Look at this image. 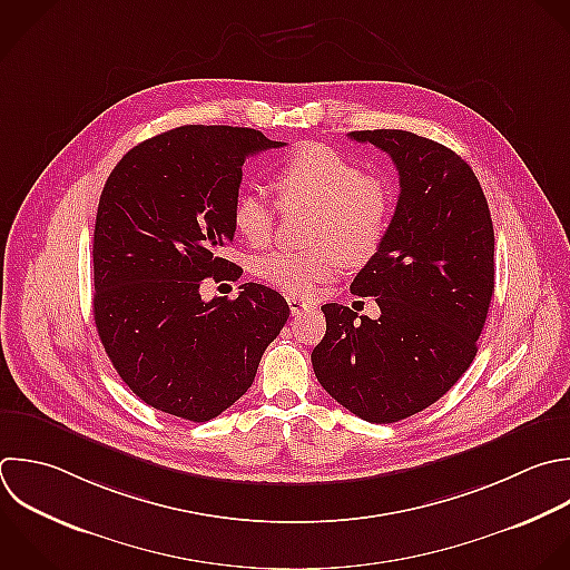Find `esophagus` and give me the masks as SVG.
Returning a JSON list of instances; mask_svg holds the SVG:
<instances>
[{
  "mask_svg": "<svg viewBox=\"0 0 570 570\" xmlns=\"http://www.w3.org/2000/svg\"><path fill=\"white\" fill-rule=\"evenodd\" d=\"M287 305H289L292 316H298V314H303V312L312 309V303H305V301H303V298H298V296H287Z\"/></svg>",
  "mask_w": 570,
  "mask_h": 570,
  "instance_id": "esophagus-1",
  "label": "esophagus"
}]
</instances>
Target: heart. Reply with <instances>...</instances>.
<instances>
[{
	"mask_svg": "<svg viewBox=\"0 0 570 570\" xmlns=\"http://www.w3.org/2000/svg\"><path fill=\"white\" fill-rule=\"evenodd\" d=\"M281 207H309L303 252H272L252 272L289 296H312L341 263L361 265L381 245L392 191L379 176L363 174L350 158L325 145H303L274 171ZM232 225L252 247H265L276 225V207L256 191H243L232 207Z\"/></svg>",
	"mask_w": 570,
	"mask_h": 570,
	"instance_id": "1",
	"label": "heart"
}]
</instances>
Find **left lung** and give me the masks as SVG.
I'll use <instances>...</instances> for the list:
<instances>
[{"label": "left lung", "mask_w": 570, "mask_h": 570, "mask_svg": "<svg viewBox=\"0 0 570 570\" xmlns=\"http://www.w3.org/2000/svg\"><path fill=\"white\" fill-rule=\"evenodd\" d=\"M399 171L387 232L350 289L379 318L323 305L318 383L352 414L394 423L439 401L470 367L494 294V232L481 185L452 149L399 129L352 131Z\"/></svg>", "instance_id": "8db88e82"}]
</instances>
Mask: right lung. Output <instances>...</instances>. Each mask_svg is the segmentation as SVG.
Instances as JSON below:
<instances>
[{"label":"right lung","instance_id":"obj_1","mask_svg":"<svg viewBox=\"0 0 570 570\" xmlns=\"http://www.w3.org/2000/svg\"><path fill=\"white\" fill-rule=\"evenodd\" d=\"M283 145L256 129L187 125L140 142L107 178L94 232L96 327L120 379L160 412L196 423L225 412L289 316L258 283L234 301L200 296L205 278L238 272L220 249L234 240L245 160Z\"/></svg>","mask_w":570,"mask_h":570}]
</instances>
